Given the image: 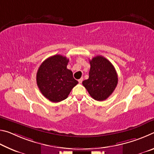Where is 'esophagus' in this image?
Masks as SVG:
<instances>
[{"instance_id":"1","label":"esophagus","mask_w":154,"mask_h":154,"mask_svg":"<svg viewBox=\"0 0 154 154\" xmlns=\"http://www.w3.org/2000/svg\"><path fill=\"white\" fill-rule=\"evenodd\" d=\"M78 82H79V83H82V82H83V78H81V79H79V80H78Z\"/></svg>"}]
</instances>
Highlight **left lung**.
Instances as JSON below:
<instances>
[{"instance_id": "left-lung-1", "label": "left lung", "mask_w": 154, "mask_h": 154, "mask_svg": "<svg viewBox=\"0 0 154 154\" xmlns=\"http://www.w3.org/2000/svg\"><path fill=\"white\" fill-rule=\"evenodd\" d=\"M90 64L89 78L82 84L94 100H105L118 85V74L113 65L102 56L94 57Z\"/></svg>"}]
</instances>
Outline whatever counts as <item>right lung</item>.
<instances>
[{
  "mask_svg": "<svg viewBox=\"0 0 154 154\" xmlns=\"http://www.w3.org/2000/svg\"><path fill=\"white\" fill-rule=\"evenodd\" d=\"M69 60L61 55H54L42 62L36 73V83L41 92L51 102L66 99L78 82L66 66Z\"/></svg>",
  "mask_w": 154,
  "mask_h": 154,
  "instance_id": "add662e5",
  "label": "right lung"
}]
</instances>
